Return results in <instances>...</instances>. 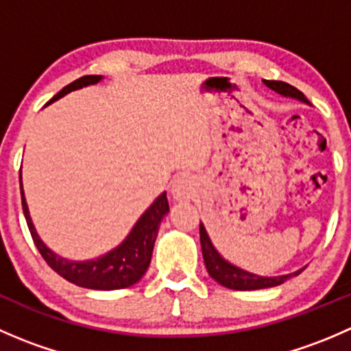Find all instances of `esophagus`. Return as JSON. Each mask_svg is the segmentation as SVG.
<instances>
[{"label": "esophagus", "instance_id": "obj_1", "mask_svg": "<svg viewBox=\"0 0 351 351\" xmlns=\"http://www.w3.org/2000/svg\"><path fill=\"white\" fill-rule=\"evenodd\" d=\"M195 193V182L192 176L182 175L173 182L171 195L175 200H190Z\"/></svg>", "mask_w": 351, "mask_h": 351}]
</instances>
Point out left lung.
<instances>
[{"label":"left lung","instance_id":"8db88e82","mask_svg":"<svg viewBox=\"0 0 351 351\" xmlns=\"http://www.w3.org/2000/svg\"><path fill=\"white\" fill-rule=\"evenodd\" d=\"M263 83L267 84L270 90L277 91L282 97L295 98V100L302 101V104L309 105V100L304 97L302 91H299L297 88H293L292 84L284 83V81H268L263 80ZM200 244H202V254H204V263L207 268L208 275L214 278L217 284L222 287H228L232 290H258V289H270V287L282 285L289 278L297 277L304 268L293 271V274L280 275V277H260V275L250 274V271L243 270V268L234 267L232 263H229L228 260L219 254V251L215 250L214 244H212L210 238H208L207 231H205L204 224L200 222Z\"/></svg>","mask_w":351,"mask_h":351}]
</instances>
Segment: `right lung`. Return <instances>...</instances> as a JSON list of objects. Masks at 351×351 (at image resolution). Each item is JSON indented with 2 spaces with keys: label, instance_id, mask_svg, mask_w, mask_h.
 Instances as JSON below:
<instances>
[{
  "label": "right lung",
  "instance_id": "obj_1",
  "mask_svg": "<svg viewBox=\"0 0 351 351\" xmlns=\"http://www.w3.org/2000/svg\"><path fill=\"white\" fill-rule=\"evenodd\" d=\"M98 81H101V76L80 77V80L73 81V83L62 88L49 104L59 100L64 95L71 93V91L80 90V88L88 86V84H97ZM20 192H22V208L25 219H27V226L30 229L32 239H34L42 258L47 261V265L52 270L58 271L67 282L93 290L127 289V287L137 284L143 278V275L146 274L147 267L151 263L159 224H161L162 217L169 212L168 198H166L165 192L156 198L153 204H151V207L141 215L139 221L134 224L127 238L119 246L113 247L108 253L101 254V256L95 258V260L71 261L56 254L51 247L45 246L44 241L38 238L37 231L34 228V222L30 219L27 200H25L23 195L22 173H20Z\"/></svg>",
  "mask_w": 351,
  "mask_h": 351
}]
</instances>
